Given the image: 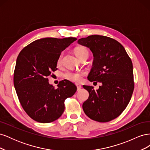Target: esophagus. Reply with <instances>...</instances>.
<instances>
[{
	"label": "esophagus",
	"mask_w": 150,
	"mask_h": 150,
	"mask_svg": "<svg viewBox=\"0 0 150 150\" xmlns=\"http://www.w3.org/2000/svg\"><path fill=\"white\" fill-rule=\"evenodd\" d=\"M76 86H77V89H78V91H79L81 89V88H82V86H81L80 84H77Z\"/></svg>",
	"instance_id": "1"
}]
</instances>
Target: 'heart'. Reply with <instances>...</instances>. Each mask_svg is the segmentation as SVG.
Here are the masks:
<instances>
[{
	"instance_id": "obj_1",
	"label": "heart",
	"mask_w": 150,
	"mask_h": 150,
	"mask_svg": "<svg viewBox=\"0 0 150 150\" xmlns=\"http://www.w3.org/2000/svg\"><path fill=\"white\" fill-rule=\"evenodd\" d=\"M75 53H76V56L78 57L79 59L84 57H88V56H89L88 50L85 47H79L78 48H76V49L75 50ZM61 59H62V54L60 55V56L58 58V60H57L58 64H59L61 62ZM64 76V78L74 83L79 82V81L81 80V78H82L81 74L80 73L76 72H73V71H67L66 72H65Z\"/></svg>"
}]
</instances>
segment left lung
I'll return each mask as SVG.
<instances>
[{"instance_id":"left-lung-1","label":"left lung","mask_w":150,"mask_h":150,"mask_svg":"<svg viewBox=\"0 0 150 150\" xmlns=\"http://www.w3.org/2000/svg\"><path fill=\"white\" fill-rule=\"evenodd\" d=\"M78 42L93 54L88 80L102 83L96 91L93 86L83 85L89 94L83 104L84 112L96 121H110L121 114L132 96L134 85L132 61L124 47L111 38L92 35Z\"/></svg>"}]
</instances>
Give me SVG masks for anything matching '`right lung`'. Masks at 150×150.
<instances>
[{
  "mask_svg": "<svg viewBox=\"0 0 150 150\" xmlns=\"http://www.w3.org/2000/svg\"><path fill=\"white\" fill-rule=\"evenodd\" d=\"M75 38H42L34 40L20 52L16 61L13 84L22 107L32 119L42 123L57 120L64 111V101L73 96L76 86L60 81L57 88L48 77L57 69L61 52L76 40Z\"/></svg>",
  "mask_w": 150,
  "mask_h": 150,
  "instance_id": "right-lung-1",
  "label": "right lung"
}]
</instances>
